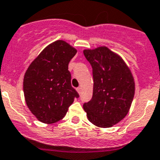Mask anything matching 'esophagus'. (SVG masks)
I'll return each mask as SVG.
<instances>
[{"label":"esophagus","instance_id":"34e87169","mask_svg":"<svg viewBox=\"0 0 160 160\" xmlns=\"http://www.w3.org/2000/svg\"><path fill=\"white\" fill-rule=\"evenodd\" d=\"M76 90H77V92H78V93H79V94L81 93V90H82L81 87H78V88H76Z\"/></svg>","mask_w":160,"mask_h":160}]
</instances>
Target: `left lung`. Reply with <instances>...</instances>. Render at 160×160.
<instances>
[{"label":"left lung","mask_w":160,"mask_h":160,"mask_svg":"<svg viewBox=\"0 0 160 160\" xmlns=\"http://www.w3.org/2000/svg\"><path fill=\"white\" fill-rule=\"evenodd\" d=\"M92 68V98L84 104L88 121L101 128L112 127L127 115L135 83L128 65L105 46L84 50Z\"/></svg>","instance_id":"1"}]
</instances>
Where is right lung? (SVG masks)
<instances>
[{
    "label": "right lung",
    "instance_id": "obj_1",
    "mask_svg": "<svg viewBox=\"0 0 160 160\" xmlns=\"http://www.w3.org/2000/svg\"><path fill=\"white\" fill-rule=\"evenodd\" d=\"M77 50L63 40L49 44L32 61L25 73L23 91L27 107L39 122L62 120L77 92L71 85L68 63Z\"/></svg>",
    "mask_w": 160,
    "mask_h": 160
}]
</instances>
